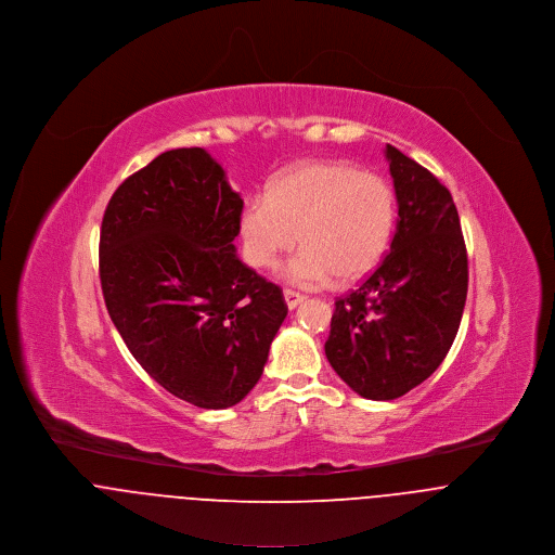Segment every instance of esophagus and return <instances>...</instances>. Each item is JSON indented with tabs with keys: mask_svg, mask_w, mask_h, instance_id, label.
Returning <instances> with one entry per match:
<instances>
[{
	"mask_svg": "<svg viewBox=\"0 0 555 555\" xmlns=\"http://www.w3.org/2000/svg\"><path fill=\"white\" fill-rule=\"evenodd\" d=\"M283 296H285V302H287L289 309H296L300 302H305V296L298 294V292H294V289H285Z\"/></svg>",
	"mask_w": 555,
	"mask_h": 555,
	"instance_id": "34e87169",
	"label": "esophagus"
}]
</instances>
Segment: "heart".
Returning <instances> with one entry per match:
<instances>
[{"label":"heart","instance_id":"b5f03b06","mask_svg":"<svg viewBox=\"0 0 555 555\" xmlns=\"http://www.w3.org/2000/svg\"><path fill=\"white\" fill-rule=\"evenodd\" d=\"M395 224V193L369 171L340 160L300 163L279 173L266 195H250L240 212L246 263L274 268L296 242L302 248L283 266L287 283L315 287L336 276L351 283L382 259Z\"/></svg>","mask_w":555,"mask_h":555}]
</instances>
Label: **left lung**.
Returning a JSON list of instances; mask_svg holds the SVG:
<instances>
[{
	"mask_svg": "<svg viewBox=\"0 0 555 555\" xmlns=\"http://www.w3.org/2000/svg\"><path fill=\"white\" fill-rule=\"evenodd\" d=\"M399 219L390 253L334 302L326 358L360 397L392 401L442 364L467 296V250L450 191L386 145Z\"/></svg>",
	"mask_w": 555,
	"mask_h": 555,
	"instance_id": "left-lung-1",
	"label": "left lung"
}]
</instances>
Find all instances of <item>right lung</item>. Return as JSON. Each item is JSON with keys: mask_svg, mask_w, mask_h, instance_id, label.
Returning a JSON list of instances; mask_svg holds the SVG:
<instances>
[{"mask_svg": "<svg viewBox=\"0 0 555 555\" xmlns=\"http://www.w3.org/2000/svg\"><path fill=\"white\" fill-rule=\"evenodd\" d=\"M242 206L204 147H178L117 186L101 227L117 333L154 382L204 410L253 390L287 318L281 287L235 255Z\"/></svg>", "mask_w": 555, "mask_h": 555, "instance_id": "add662e5", "label": "right lung"}]
</instances>
